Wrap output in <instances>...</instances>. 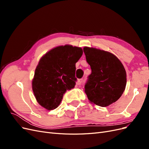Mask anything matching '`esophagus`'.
<instances>
[{"instance_id": "1", "label": "esophagus", "mask_w": 149, "mask_h": 149, "mask_svg": "<svg viewBox=\"0 0 149 149\" xmlns=\"http://www.w3.org/2000/svg\"><path fill=\"white\" fill-rule=\"evenodd\" d=\"M83 82V79H80L78 80V84H81Z\"/></svg>"}]
</instances>
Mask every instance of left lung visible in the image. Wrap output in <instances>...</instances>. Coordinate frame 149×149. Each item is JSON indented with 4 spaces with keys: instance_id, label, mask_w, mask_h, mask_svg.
Returning <instances> with one entry per match:
<instances>
[{
    "instance_id": "1",
    "label": "left lung",
    "mask_w": 149,
    "mask_h": 149,
    "mask_svg": "<svg viewBox=\"0 0 149 149\" xmlns=\"http://www.w3.org/2000/svg\"><path fill=\"white\" fill-rule=\"evenodd\" d=\"M91 73L84 86L90 102L106 107L118 101L123 94L127 79L121 61L113 54L95 48H83Z\"/></svg>"
}]
</instances>
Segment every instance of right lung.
Masks as SVG:
<instances>
[{"mask_svg": "<svg viewBox=\"0 0 149 149\" xmlns=\"http://www.w3.org/2000/svg\"><path fill=\"white\" fill-rule=\"evenodd\" d=\"M83 49L70 45L50 49L40 58L32 79V90L37 101L47 110L60 105L66 90L73 89L76 63L83 55Z\"/></svg>", "mask_w": 149, "mask_h": 149, "instance_id": "right-lung-1", "label": "right lung"}]
</instances>
